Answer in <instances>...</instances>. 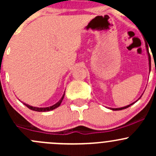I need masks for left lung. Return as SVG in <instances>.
I'll list each match as a JSON object with an SVG mask.
<instances>
[{
	"instance_id": "8db88e82",
	"label": "left lung",
	"mask_w": 156,
	"mask_h": 156,
	"mask_svg": "<svg viewBox=\"0 0 156 156\" xmlns=\"http://www.w3.org/2000/svg\"><path fill=\"white\" fill-rule=\"evenodd\" d=\"M146 50H147V53H148V56H149V71H150V67H151V57H150V54H149V50H148V49L146 48ZM133 103H131V104H130V105H128V106H125V107H122V108H111L112 110H122V109H125V108H128L129 106H131V105H133Z\"/></svg>"
}]
</instances>
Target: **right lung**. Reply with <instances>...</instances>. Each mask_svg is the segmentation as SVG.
I'll return each instance as SVG.
<instances>
[{"mask_svg": "<svg viewBox=\"0 0 156 156\" xmlns=\"http://www.w3.org/2000/svg\"><path fill=\"white\" fill-rule=\"evenodd\" d=\"M63 97H64V94L63 96L62 97V98L59 100V101L58 102V103H56V104L53 105L52 106H50V107H46V108H38V107H33V106H29V105L26 104V103H24V105H26V106H27L28 108H30V109L33 110V111H36V112H48V111H50V110H53L54 109V108L59 107V106H60L61 103H62V100H63Z\"/></svg>", "mask_w": 156, "mask_h": 156, "instance_id": "add662e5", "label": "right lung"}]
</instances>
